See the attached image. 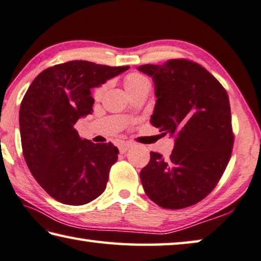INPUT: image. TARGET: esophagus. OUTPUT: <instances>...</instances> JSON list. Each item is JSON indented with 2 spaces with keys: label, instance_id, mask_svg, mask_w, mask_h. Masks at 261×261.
Returning <instances> with one entry per match:
<instances>
[{
  "label": "esophagus",
  "instance_id": "34e87169",
  "mask_svg": "<svg viewBox=\"0 0 261 261\" xmlns=\"http://www.w3.org/2000/svg\"><path fill=\"white\" fill-rule=\"evenodd\" d=\"M132 146L131 143H122L118 145V150L121 153H125Z\"/></svg>",
  "mask_w": 261,
  "mask_h": 261
}]
</instances>
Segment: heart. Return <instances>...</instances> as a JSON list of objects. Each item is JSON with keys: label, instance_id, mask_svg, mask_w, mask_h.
<instances>
[{"label": "heart", "instance_id": "1", "mask_svg": "<svg viewBox=\"0 0 261 261\" xmlns=\"http://www.w3.org/2000/svg\"><path fill=\"white\" fill-rule=\"evenodd\" d=\"M124 87H125L126 92L129 94L140 89L150 90L151 81L150 79H148L146 75H144V74L134 72V73L127 74L125 79H124ZM107 88H108V84H105V85H101L100 87H97V88L94 90V97L95 98L102 97V95L105 94Z\"/></svg>", "mask_w": 261, "mask_h": 261}]
</instances>
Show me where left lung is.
Returning a JSON list of instances; mask_svg holds the SVG:
<instances>
[{"label": "left lung", "mask_w": 261, "mask_h": 261, "mask_svg": "<svg viewBox=\"0 0 261 261\" xmlns=\"http://www.w3.org/2000/svg\"><path fill=\"white\" fill-rule=\"evenodd\" d=\"M154 82L155 107L150 122L174 137L168 159L151 152L140 171L146 195L165 209L197 203L217 185L233 146L229 97L204 67L186 59L143 65Z\"/></svg>", "instance_id": "left-lung-1"}]
</instances>
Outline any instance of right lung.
<instances>
[{
    "mask_svg": "<svg viewBox=\"0 0 261 261\" xmlns=\"http://www.w3.org/2000/svg\"><path fill=\"white\" fill-rule=\"evenodd\" d=\"M129 69L73 60L45 69L19 109L24 159L40 187L57 201L82 205L105 192L118 148L82 139L74 127L92 114V89Z\"/></svg>",
    "mask_w": 261,
    "mask_h": 261,
    "instance_id": "1",
    "label": "right lung"
}]
</instances>
